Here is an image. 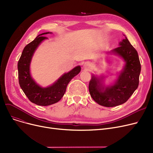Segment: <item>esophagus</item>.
<instances>
[{
	"label": "esophagus",
	"mask_w": 153,
	"mask_h": 153,
	"mask_svg": "<svg viewBox=\"0 0 153 153\" xmlns=\"http://www.w3.org/2000/svg\"><path fill=\"white\" fill-rule=\"evenodd\" d=\"M91 67V64L89 62H85L84 65H83V68L86 69V70H89Z\"/></svg>",
	"instance_id": "obj_1"
}]
</instances>
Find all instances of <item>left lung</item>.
<instances>
[{
    "label": "left lung",
    "mask_w": 153,
    "mask_h": 153,
    "mask_svg": "<svg viewBox=\"0 0 153 153\" xmlns=\"http://www.w3.org/2000/svg\"><path fill=\"white\" fill-rule=\"evenodd\" d=\"M118 45L119 47L106 53L108 56H117L125 62L122 69L117 74L115 81L107 85L105 83L106 76L92 74L89 85L94 100L107 107L118 106L126 102L139 84L141 64L138 52L126 36ZM110 58L109 56L106 59L110 61Z\"/></svg>",
    "instance_id": "1"
}]
</instances>
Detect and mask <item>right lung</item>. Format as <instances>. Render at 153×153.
<instances>
[{
    "label": "right lung",
    "mask_w": 153,
    "mask_h": 153,
    "mask_svg": "<svg viewBox=\"0 0 153 153\" xmlns=\"http://www.w3.org/2000/svg\"><path fill=\"white\" fill-rule=\"evenodd\" d=\"M49 33H52L46 32L39 34L24 48L18 62L19 80L21 89L32 103L40 106L50 105L59 102L65 94L69 82L81 70V66H77L63 74L53 84L46 87L36 83L31 75L30 64L38 46L48 39L43 35Z\"/></svg>",
    "instance_id": "1"
}]
</instances>
